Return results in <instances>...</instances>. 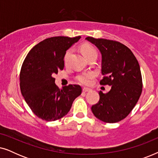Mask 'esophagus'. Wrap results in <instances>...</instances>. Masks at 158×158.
Instances as JSON below:
<instances>
[{"instance_id":"34e87169","label":"esophagus","mask_w":158,"mask_h":158,"mask_svg":"<svg viewBox=\"0 0 158 158\" xmlns=\"http://www.w3.org/2000/svg\"><path fill=\"white\" fill-rule=\"evenodd\" d=\"M90 88H83V91L84 93H87L88 91H90Z\"/></svg>"}]
</instances>
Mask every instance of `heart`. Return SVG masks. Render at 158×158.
I'll return each instance as SVG.
<instances>
[{"label":"heart","instance_id":"obj_1","mask_svg":"<svg viewBox=\"0 0 158 158\" xmlns=\"http://www.w3.org/2000/svg\"><path fill=\"white\" fill-rule=\"evenodd\" d=\"M81 50L83 53L86 59H88V58L92 57V56H97V51L96 49H95V47L92 45L89 44H83L81 47ZM71 54V49H68V51L66 52L65 55H64V62H68V60L70 57ZM94 77V73L91 72L88 73H82V74L79 75L77 77V81H78L80 83L82 84H88L91 81V79Z\"/></svg>","mask_w":158,"mask_h":158}]
</instances>
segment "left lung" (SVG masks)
Segmentation results:
<instances>
[{"label":"left lung","instance_id":"left-lung-1","mask_svg":"<svg viewBox=\"0 0 158 158\" xmlns=\"http://www.w3.org/2000/svg\"><path fill=\"white\" fill-rule=\"evenodd\" d=\"M86 40L101 52V85L111 86L106 94L99 91V101L91 110L96 118L106 123H116L126 118L137 103L142 91L139 64L130 49L122 43L88 36Z\"/></svg>","mask_w":158,"mask_h":158}]
</instances>
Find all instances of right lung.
Segmentation results:
<instances>
[{
	"instance_id": "1",
	"label": "right lung",
	"mask_w": 158,
	"mask_h": 158,
	"mask_svg": "<svg viewBox=\"0 0 158 158\" xmlns=\"http://www.w3.org/2000/svg\"><path fill=\"white\" fill-rule=\"evenodd\" d=\"M75 37L54 36L35 45L26 57L20 72V88L33 113L47 122L60 119L70 110L73 101L81 94L79 85L60 89L53 75L64 68L66 51L76 43Z\"/></svg>"
}]
</instances>
